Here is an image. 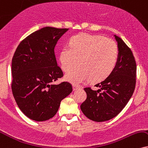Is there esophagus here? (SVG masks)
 <instances>
[{
	"instance_id": "1",
	"label": "esophagus",
	"mask_w": 148,
	"mask_h": 148,
	"mask_svg": "<svg viewBox=\"0 0 148 148\" xmlns=\"http://www.w3.org/2000/svg\"><path fill=\"white\" fill-rule=\"evenodd\" d=\"M80 88H81V87H80V86L75 85V84L73 85V90L74 91L78 90V89H79Z\"/></svg>"
}]
</instances>
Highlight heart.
Here are the masks:
<instances>
[{
  "mask_svg": "<svg viewBox=\"0 0 148 148\" xmlns=\"http://www.w3.org/2000/svg\"><path fill=\"white\" fill-rule=\"evenodd\" d=\"M69 47H64L60 53V62L64 72L77 65L80 66L65 75L73 84H80L92 79L99 82L112 73L117 62L119 51L115 42L101 36L79 34L69 40Z\"/></svg>",
  "mask_w": 148,
  "mask_h": 148,
  "instance_id": "b5f03b06",
  "label": "heart"
}]
</instances>
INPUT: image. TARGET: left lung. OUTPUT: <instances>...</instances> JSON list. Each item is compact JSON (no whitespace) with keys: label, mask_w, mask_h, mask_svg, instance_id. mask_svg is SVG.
<instances>
[{"label":"left lung","mask_w":148,"mask_h":148,"mask_svg":"<svg viewBox=\"0 0 148 148\" xmlns=\"http://www.w3.org/2000/svg\"><path fill=\"white\" fill-rule=\"evenodd\" d=\"M119 56L114 71L95 86L97 90L85 88L86 99L80 106L84 115L97 122L116 116L130 99L136 85V64L131 49L116 35Z\"/></svg>","instance_id":"left-lung-1"}]
</instances>
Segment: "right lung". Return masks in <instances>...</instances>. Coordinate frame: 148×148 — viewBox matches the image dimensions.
<instances>
[{"label":"right lung","mask_w":148,"mask_h":148,"mask_svg":"<svg viewBox=\"0 0 148 148\" xmlns=\"http://www.w3.org/2000/svg\"><path fill=\"white\" fill-rule=\"evenodd\" d=\"M69 29L46 27L20 43L12 58V90L18 106L36 121L55 116L60 102L72 92L70 83L53 82L63 76L54 49Z\"/></svg>","instance_id":"add662e5"}]
</instances>
